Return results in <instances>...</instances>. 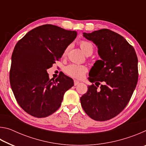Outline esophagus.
<instances>
[{"label":"esophagus","mask_w":146,"mask_h":146,"mask_svg":"<svg viewBox=\"0 0 146 146\" xmlns=\"http://www.w3.org/2000/svg\"><path fill=\"white\" fill-rule=\"evenodd\" d=\"M78 84H80V82H79L78 80H74V85H75V86H76V85H78Z\"/></svg>","instance_id":"obj_1"}]
</instances>
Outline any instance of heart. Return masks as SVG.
<instances>
[{"mask_svg":"<svg viewBox=\"0 0 146 146\" xmlns=\"http://www.w3.org/2000/svg\"><path fill=\"white\" fill-rule=\"evenodd\" d=\"M80 48L82 49L83 52L86 55L89 53H93L94 47L93 45L91 42L88 41L82 40L80 42ZM66 53V50L64 52V55ZM65 72L68 75L72 76L73 78H80L84 75L85 73L87 71V68L84 66L79 65V64H71L66 66L65 68Z\"/></svg>","mask_w":146,"mask_h":146,"instance_id":"obj_1","label":"heart"}]
</instances>
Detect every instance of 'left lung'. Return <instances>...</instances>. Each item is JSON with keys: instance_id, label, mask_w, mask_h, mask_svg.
Returning a JSON list of instances; mask_svg holds the SVG:
<instances>
[{"instance_id": "obj_1", "label": "left lung", "mask_w": 146, "mask_h": 146, "mask_svg": "<svg viewBox=\"0 0 146 146\" xmlns=\"http://www.w3.org/2000/svg\"><path fill=\"white\" fill-rule=\"evenodd\" d=\"M83 36L97 46L101 59L89 73L88 80L97 86H88L87 93L80 98L81 105L92 119L110 120L125 108L137 86V54L122 36L110 29L83 33ZM100 82L103 84L98 89Z\"/></svg>"}]
</instances>
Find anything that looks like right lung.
Returning <instances> with one entry per match:
<instances>
[{
	"label": "right lung",
	"mask_w": 146,
	"mask_h": 146,
	"mask_svg": "<svg viewBox=\"0 0 146 146\" xmlns=\"http://www.w3.org/2000/svg\"><path fill=\"white\" fill-rule=\"evenodd\" d=\"M76 35L75 31L45 24L29 31L15 46L9 80L19 105L28 114L37 118L53 114L66 91L74 86L73 79L64 73L55 80L49 79L47 70Z\"/></svg>",
	"instance_id": "add662e5"
}]
</instances>
